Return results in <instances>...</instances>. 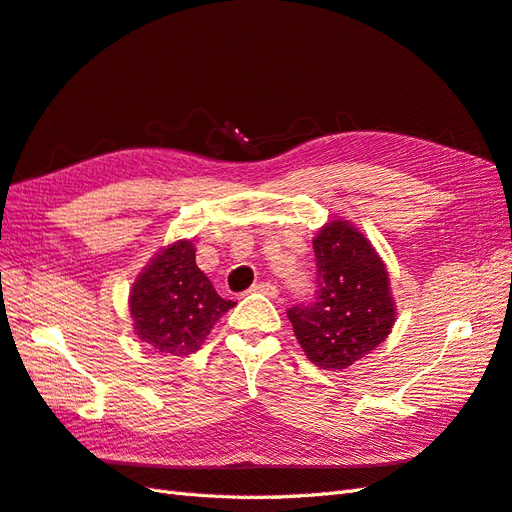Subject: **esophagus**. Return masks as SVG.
<instances>
[{
	"label": "esophagus",
	"instance_id": "1",
	"mask_svg": "<svg viewBox=\"0 0 512 512\" xmlns=\"http://www.w3.org/2000/svg\"><path fill=\"white\" fill-rule=\"evenodd\" d=\"M253 292H259L268 298H277V294H279L277 285H272V283H257V285H253Z\"/></svg>",
	"mask_w": 512,
	"mask_h": 512
}]
</instances>
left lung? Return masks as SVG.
<instances>
[{"label": "left lung", "instance_id": "1", "mask_svg": "<svg viewBox=\"0 0 512 512\" xmlns=\"http://www.w3.org/2000/svg\"><path fill=\"white\" fill-rule=\"evenodd\" d=\"M313 253L316 298L287 309V318L311 363L346 370L383 344L396 322L389 274L372 242L342 218L318 231Z\"/></svg>", "mask_w": 512, "mask_h": 512}]
</instances>
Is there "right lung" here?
<instances>
[{
	"label": "right lung",
	"instance_id": "obj_1",
	"mask_svg": "<svg viewBox=\"0 0 512 512\" xmlns=\"http://www.w3.org/2000/svg\"><path fill=\"white\" fill-rule=\"evenodd\" d=\"M190 240L162 248L129 292L134 331L160 355L186 357L199 350L212 326L235 305L220 298Z\"/></svg>",
	"mask_w": 512,
	"mask_h": 512
}]
</instances>
